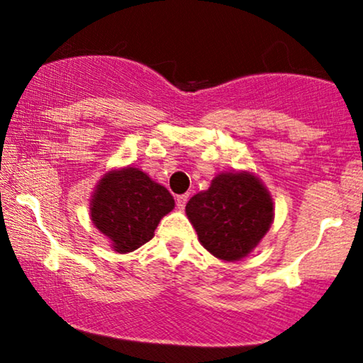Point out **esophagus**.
Masks as SVG:
<instances>
[{
	"label": "esophagus",
	"instance_id": "obj_1",
	"mask_svg": "<svg viewBox=\"0 0 363 363\" xmlns=\"http://www.w3.org/2000/svg\"><path fill=\"white\" fill-rule=\"evenodd\" d=\"M186 201H188V195H178V196H177V206H178V210H185Z\"/></svg>",
	"mask_w": 363,
	"mask_h": 363
}]
</instances>
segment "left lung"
Masks as SVG:
<instances>
[{
    "label": "left lung",
    "mask_w": 363,
    "mask_h": 363,
    "mask_svg": "<svg viewBox=\"0 0 363 363\" xmlns=\"http://www.w3.org/2000/svg\"><path fill=\"white\" fill-rule=\"evenodd\" d=\"M186 216L208 252L223 261L250 256L274 221V201L257 175L223 172L186 203Z\"/></svg>",
    "instance_id": "1"
}]
</instances>
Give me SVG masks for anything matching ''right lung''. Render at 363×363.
<instances>
[{"instance_id":"right-lung-1","label":"right lung","mask_w":363,"mask_h":363,"mask_svg":"<svg viewBox=\"0 0 363 363\" xmlns=\"http://www.w3.org/2000/svg\"><path fill=\"white\" fill-rule=\"evenodd\" d=\"M173 208L170 191L130 165L104 173L89 205L94 226L121 255L150 241L158 223Z\"/></svg>"}]
</instances>
